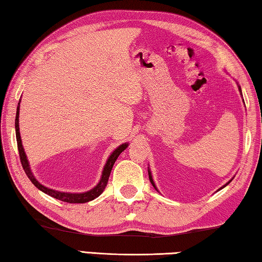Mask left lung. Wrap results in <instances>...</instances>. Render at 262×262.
<instances>
[{
    "label": "left lung",
    "instance_id": "1",
    "mask_svg": "<svg viewBox=\"0 0 262 262\" xmlns=\"http://www.w3.org/2000/svg\"><path fill=\"white\" fill-rule=\"evenodd\" d=\"M238 88H239V91H241V92H242V89H241V86H238ZM148 173H149V179H150V183H151V184H152V186H154V187H155V188H156V185H155V183H154V180H152V177H151V172H150V170H148ZM230 183H231V180H230L228 184H225V185L223 186V187H225V186H227V185H229ZM223 187H222V188H223ZM156 189H157V188H156Z\"/></svg>",
    "mask_w": 262,
    "mask_h": 262
}]
</instances>
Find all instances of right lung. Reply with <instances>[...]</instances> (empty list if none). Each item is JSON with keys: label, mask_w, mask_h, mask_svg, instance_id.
<instances>
[{"label": "right lung", "mask_w": 262, "mask_h": 262, "mask_svg": "<svg viewBox=\"0 0 262 262\" xmlns=\"http://www.w3.org/2000/svg\"><path fill=\"white\" fill-rule=\"evenodd\" d=\"M19 103L18 106H17V113H16V120H15V128H16V140H17V147H18V151H19V158H20V163H21V166H23L24 171L26 176L29 177V179L32 181V184L37 187L38 189H40L41 192L46 193L47 195H50V196L57 199V200H61L63 202H67V203H85L89 201H92L95 200L96 198H98L99 195L104 192V189L106 187V185H107V181L110 178V174H111V171H112V167L114 165L115 161H117V158L119 157V155H120L123 150H125L128 147V143H123L121 144L120 147L117 148L114 150V151L111 154V156L108 157L107 162H106L105 166H104V170H103V174H101V178L100 181L98 183V185L96 186L95 188H92L90 190H88V192H84V193H64V192H59V190H55V189H51V188H47L45 186L41 185L39 181L34 178V176L32 172H31V168L29 165V161L28 158H26V155L24 151V148H23V144H21V140H20V134H19Z\"/></svg>", "instance_id": "1"}]
</instances>
